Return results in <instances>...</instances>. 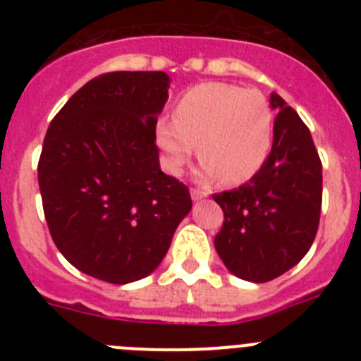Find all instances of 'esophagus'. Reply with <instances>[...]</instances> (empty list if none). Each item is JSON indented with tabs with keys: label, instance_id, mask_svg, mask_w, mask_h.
Masks as SVG:
<instances>
[{
	"label": "esophagus",
	"instance_id": "obj_1",
	"mask_svg": "<svg viewBox=\"0 0 361 361\" xmlns=\"http://www.w3.org/2000/svg\"><path fill=\"white\" fill-rule=\"evenodd\" d=\"M206 197H208V193H206V191L191 190V200H193V202H199V200L206 199Z\"/></svg>",
	"mask_w": 361,
	"mask_h": 361
}]
</instances>
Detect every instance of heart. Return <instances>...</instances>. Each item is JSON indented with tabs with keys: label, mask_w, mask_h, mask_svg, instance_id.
Returning a JSON list of instances; mask_svg holds the SVG:
<instances>
[{
	"label": "heart",
	"mask_w": 361,
	"mask_h": 361,
	"mask_svg": "<svg viewBox=\"0 0 361 361\" xmlns=\"http://www.w3.org/2000/svg\"><path fill=\"white\" fill-rule=\"evenodd\" d=\"M275 119L267 99L257 90L224 82H202L178 99L173 119L155 124L162 166L180 175L197 152L202 159L197 177L240 184L267 161Z\"/></svg>",
	"instance_id": "1"
}]
</instances>
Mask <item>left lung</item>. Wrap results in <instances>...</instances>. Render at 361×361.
<instances>
[{
    "mask_svg": "<svg viewBox=\"0 0 361 361\" xmlns=\"http://www.w3.org/2000/svg\"><path fill=\"white\" fill-rule=\"evenodd\" d=\"M273 146L250 183L215 193L224 224L215 250L229 273L269 282L305 257L317 237L322 208V162L311 132L279 94Z\"/></svg>",
    "mask_w": 361,
    "mask_h": 361,
    "instance_id": "1",
    "label": "left lung"
}]
</instances>
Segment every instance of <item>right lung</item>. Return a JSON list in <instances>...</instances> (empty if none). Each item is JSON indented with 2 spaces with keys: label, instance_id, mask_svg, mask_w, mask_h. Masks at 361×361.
Returning <instances> with one entry per match:
<instances>
[{
  "label": "right lung",
  "instance_id": "add662e5",
  "mask_svg": "<svg viewBox=\"0 0 361 361\" xmlns=\"http://www.w3.org/2000/svg\"><path fill=\"white\" fill-rule=\"evenodd\" d=\"M164 72H111L79 88L50 123L37 166L44 219L63 257L110 283L162 262L188 188L162 173L155 124L168 101Z\"/></svg>",
  "mask_w": 361,
  "mask_h": 361
}]
</instances>
